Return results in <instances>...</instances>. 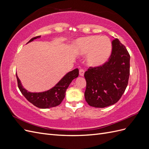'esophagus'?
<instances>
[{
  "label": "esophagus",
  "mask_w": 149,
  "mask_h": 149,
  "mask_svg": "<svg viewBox=\"0 0 149 149\" xmlns=\"http://www.w3.org/2000/svg\"><path fill=\"white\" fill-rule=\"evenodd\" d=\"M79 75L81 76H84V70L83 69H80L79 70Z\"/></svg>",
  "instance_id": "obj_1"
}]
</instances>
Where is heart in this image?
Listing matches in <instances>:
<instances>
[{
	"instance_id": "1",
	"label": "heart",
	"mask_w": 149,
	"mask_h": 149,
	"mask_svg": "<svg viewBox=\"0 0 149 149\" xmlns=\"http://www.w3.org/2000/svg\"><path fill=\"white\" fill-rule=\"evenodd\" d=\"M77 51L87 55L89 66H98L107 61L112 50V43L106 36H89L78 40L76 42Z\"/></svg>"
}]
</instances>
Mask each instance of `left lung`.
Segmentation results:
<instances>
[{
	"mask_svg": "<svg viewBox=\"0 0 149 149\" xmlns=\"http://www.w3.org/2000/svg\"><path fill=\"white\" fill-rule=\"evenodd\" d=\"M112 53L102 66L89 67L84 73L86 101L94 107H106L118 102L127 88L130 55L119 39L112 42Z\"/></svg>",
	"mask_w": 149,
	"mask_h": 149,
	"instance_id": "obj_1",
	"label": "left lung"
}]
</instances>
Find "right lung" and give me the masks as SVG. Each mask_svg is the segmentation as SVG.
Listing matches in <instances>:
<instances>
[{
	"label": "right lung",
	"instance_id": "obj_1",
	"mask_svg": "<svg viewBox=\"0 0 149 149\" xmlns=\"http://www.w3.org/2000/svg\"><path fill=\"white\" fill-rule=\"evenodd\" d=\"M40 37L41 36L33 37L30 40L28 43ZM78 75V69H74L68 72L55 86L48 91L41 93H30L23 87L16 73L18 87L22 94L32 104L41 109H47L60 105L65 97L67 88H68L72 81L77 78Z\"/></svg>",
	"mask_w": 149,
	"mask_h": 149
}]
</instances>
